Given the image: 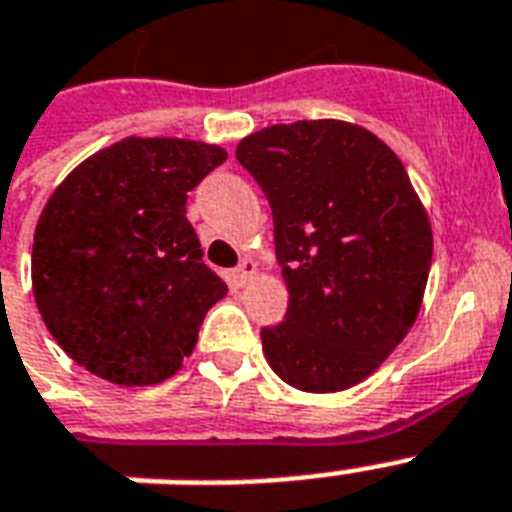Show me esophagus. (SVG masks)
Here are the masks:
<instances>
[{
    "instance_id": "esophagus-1",
    "label": "esophagus",
    "mask_w": 512,
    "mask_h": 512,
    "mask_svg": "<svg viewBox=\"0 0 512 512\" xmlns=\"http://www.w3.org/2000/svg\"><path fill=\"white\" fill-rule=\"evenodd\" d=\"M255 271H257L255 260H241L239 268H233L231 271V281L236 284V287H244V284L255 276Z\"/></svg>"
}]
</instances>
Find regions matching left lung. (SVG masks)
Returning <instances> with one entry per match:
<instances>
[{
	"mask_svg": "<svg viewBox=\"0 0 512 512\" xmlns=\"http://www.w3.org/2000/svg\"><path fill=\"white\" fill-rule=\"evenodd\" d=\"M236 159L263 188L289 287L287 316L260 329L281 380L335 393L404 340L428 284L433 233L404 164L364 127L273 124Z\"/></svg>",
	"mask_w": 512,
	"mask_h": 512,
	"instance_id": "left-lung-1",
	"label": "left lung"
}]
</instances>
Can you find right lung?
Instances as JSON below:
<instances>
[{
	"label": "right lung",
	"instance_id": "right-lung-1",
	"mask_svg": "<svg viewBox=\"0 0 512 512\" xmlns=\"http://www.w3.org/2000/svg\"><path fill=\"white\" fill-rule=\"evenodd\" d=\"M220 146L127 138L58 185L36 223L31 281L58 345L116 385H156L191 356L228 287L201 263L188 191L225 162Z\"/></svg>",
	"mask_w": 512,
	"mask_h": 512
}]
</instances>
